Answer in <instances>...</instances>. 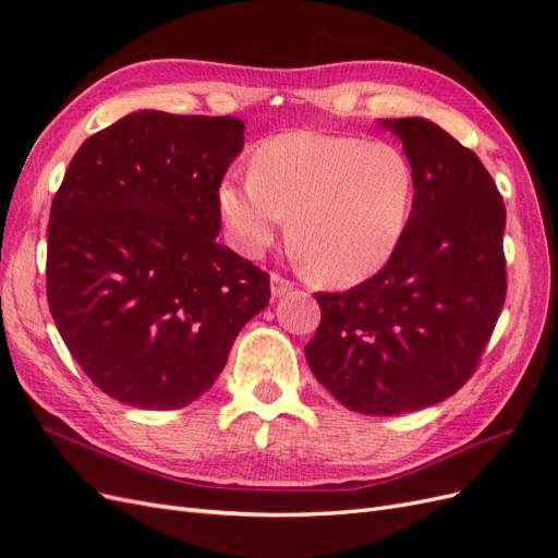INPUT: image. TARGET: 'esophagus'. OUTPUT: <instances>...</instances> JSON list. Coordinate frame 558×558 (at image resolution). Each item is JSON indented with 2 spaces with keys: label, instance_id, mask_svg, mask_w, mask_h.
Masks as SVG:
<instances>
[{
  "label": "esophagus",
  "instance_id": "34e87169",
  "mask_svg": "<svg viewBox=\"0 0 558 558\" xmlns=\"http://www.w3.org/2000/svg\"><path fill=\"white\" fill-rule=\"evenodd\" d=\"M269 286H272V298H281L293 289V281L283 279L281 275H272V277H269Z\"/></svg>",
  "mask_w": 558,
  "mask_h": 558
}]
</instances>
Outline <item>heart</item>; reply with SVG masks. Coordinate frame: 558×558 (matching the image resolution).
I'll return each instance as SVG.
<instances>
[{"instance_id":"1","label":"heart","mask_w":558,"mask_h":558,"mask_svg":"<svg viewBox=\"0 0 558 558\" xmlns=\"http://www.w3.org/2000/svg\"><path fill=\"white\" fill-rule=\"evenodd\" d=\"M414 170L388 142L295 130L267 140L248 174L218 185L232 246L265 253L291 216V242L318 281L351 286L391 260L410 223Z\"/></svg>"}]
</instances>
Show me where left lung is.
<instances>
[{"mask_svg":"<svg viewBox=\"0 0 558 558\" xmlns=\"http://www.w3.org/2000/svg\"><path fill=\"white\" fill-rule=\"evenodd\" d=\"M414 170L396 253L344 293H316L305 347L344 408L393 416L453 396L475 373L505 305V202L470 148L426 118H386Z\"/></svg>","mask_w":558,"mask_h":558,"instance_id":"left-lung-1","label":"left lung"}]
</instances>
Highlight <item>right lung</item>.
<instances>
[{"mask_svg":"<svg viewBox=\"0 0 558 558\" xmlns=\"http://www.w3.org/2000/svg\"><path fill=\"white\" fill-rule=\"evenodd\" d=\"M234 116L134 111L81 144L50 205L46 295L90 381L140 410L211 388L269 277L218 244Z\"/></svg>","mask_w":558,"mask_h":558,"instance_id":"right-lung-1","label":"right lung"}]
</instances>
